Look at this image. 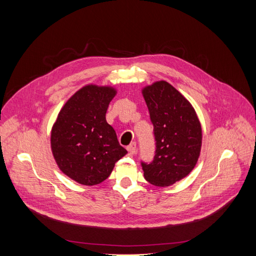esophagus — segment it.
<instances>
[{"instance_id":"esophagus-1","label":"esophagus","mask_w":256,"mask_h":256,"mask_svg":"<svg viewBox=\"0 0 256 256\" xmlns=\"http://www.w3.org/2000/svg\"><path fill=\"white\" fill-rule=\"evenodd\" d=\"M127 150H128L130 154H136V142H134V143H131L130 145H128V146H127Z\"/></svg>"}]
</instances>
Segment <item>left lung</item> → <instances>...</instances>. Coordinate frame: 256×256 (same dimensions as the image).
I'll return each mask as SVG.
<instances>
[{"label":"left lung","instance_id":"1","mask_svg":"<svg viewBox=\"0 0 256 256\" xmlns=\"http://www.w3.org/2000/svg\"><path fill=\"white\" fill-rule=\"evenodd\" d=\"M142 94L156 140L152 162H142L144 177L157 187H168L194 168L202 147V127L194 108L166 81L147 85Z\"/></svg>","mask_w":256,"mask_h":256}]
</instances>
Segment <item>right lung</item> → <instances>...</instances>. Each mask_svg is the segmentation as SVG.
Returning <instances> with one entry per match:
<instances>
[{
	"label": "right lung",
	"instance_id": "right-lung-1",
	"mask_svg": "<svg viewBox=\"0 0 256 256\" xmlns=\"http://www.w3.org/2000/svg\"><path fill=\"white\" fill-rule=\"evenodd\" d=\"M112 86L88 84L62 108L51 130V150L58 168L72 180L95 186L110 176L127 154L106 113L116 95Z\"/></svg>",
	"mask_w": 256,
	"mask_h": 256
}]
</instances>
